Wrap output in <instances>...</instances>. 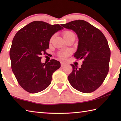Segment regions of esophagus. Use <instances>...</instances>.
I'll use <instances>...</instances> for the list:
<instances>
[{"label": "esophagus", "mask_w": 121, "mask_h": 121, "mask_svg": "<svg viewBox=\"0 0 121 121\" xmlns=\"http://www.w3.org/2000/svg\"><path fill=\"white\" fill-rule=\"evenodd\" d=\"M61 66H62V67H63V66H65L66 65H67V64L65 63V62H61Z\"/></svg>", "instance_id": "obj_1"}]
</instances>
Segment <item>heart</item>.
Wrapping results in <instances>:
<instances>
[{
	"mask_svg": "<svg viewBox=\"0 0 121 121\" xmlns=\"http://www.w3.org/2000/svg\"><path fill=\"white\" fill-rule=\"evenodd\" d=\"M72 35H74V33L72 31H70V30H65V31L63 33L64 38L68 37L69 36H70ZM53 39V36H52L51 37L50 39V42H52ZM69 53H70V52H69V51H62V52H60L58 53V56L61 59H65L68 56V55H69Z\"/></svg>",
	"mask_w": 121,
	"mask_h": 121,
	"instance_id": "obj_1",
	"label": "heart"
}]
</instances>
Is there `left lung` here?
Instances as JSON below:
<instances>
[{"mask_svg":"<svg viewBox=\"0 0 121 121\" xmlns=\"http://www.w3.org/2000/svg\"><path fill=\"white\" fill-rule=\"evenodd\" d=\"M62 26L78 35V45L74 53L77 59H83L81 68H73L68 79L73 88L84 93L96 91L103 83L109 70L111 51L103 33L84 20H78Z\"/></svg>","mask_w":121,"mask_h":121,"instance_id":"8db88e82","label":"left lung"}]
</instances>
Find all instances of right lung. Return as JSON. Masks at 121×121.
<instances>
[{
	"label": "right lung",
	"mask_w": 121,
	"mask_h": 121,
	"mask_svg": "<svg viewBox=\"0 0 121 121\" xmlns=\"http://www.w3.org/2000/svg\"><path fill=\"white\" fill-rule=\"evenodd\" d=\"M63 27L43 21H33L18 31L10 49L11 68L18 83L25 91L35 94L50 85L52 74L60 67L59 61L51 59L41 62L46 54L52 36Z\"/></svg>",
	"instance_id": "right-lung-1"
}]
</instances>
